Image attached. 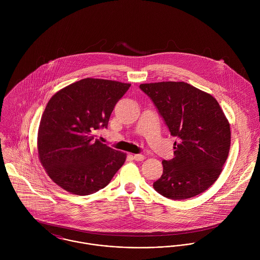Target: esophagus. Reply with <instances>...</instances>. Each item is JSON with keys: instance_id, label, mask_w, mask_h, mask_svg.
<instances>
[{"instance_id": "esophagus-1", "label": "esophagus", "mask_w": 260, "mask_h": 260, "mask_svg": "<svg viewBox=\"0 0 260 260\" xmlns=\"http://www.w3.org/2000/svg\"><path fill=\"white\" fill-rule=\"evenodd\" d=\"M132 157H133V159H134L135 161H142V160L145 159V156L142 155V154H135V155H133Z\"/></svg>"}]
</instances>
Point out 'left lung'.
Wrapping results in <instances>:
<instances>
[{
  "label": "left lung",
  "mask_w": 260,
  "mask_h": 260,
  "mask_svg": "<svg viewBox=\"0 0 260 260\" xmlns=\"http://www.w3.org/2000/svg\"><path fill=\"white\" fill-rule=\"evenodd\" d=\"M163 117L174 142V158L163 160V174L153 183L164 197H194L219 177L228 157L231 133L219 103L185 82L141 84Z\"/></svg>",
  "instance_id": "1"
}]
</instances>
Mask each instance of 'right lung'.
Masks as SVG:
<instances>
[{
    "instance_id": "right-lung-1",
    "label": "right lung",
    "mask_w": 260,
    "mask_h": 260,
    "mask_svg": "<svg viewBox=\"0 0 260 260\" xmlns=\"http://www.w3.org/2000/svg\"><path fill=\"white\" fill-rule=\"evenodd\" d=\"M131 84L86 78L49 100L38 130V155L49 177L64 190L89 195L108 185L126 153L94 139Z\"/></svg>"
}]
</instances>
